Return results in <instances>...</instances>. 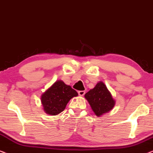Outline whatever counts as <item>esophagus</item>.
I'll return each instance as SVG.
<instances>
[{
	"instance_id": "34e87169",
	"label": "esophagus",
	"mask_w": 153,
	"mask_h": 153,
	"mask_svg": "<svg viewBox=\"0 0 153 153\" xmlns=\"http://www.w3.org/2000/svg\"><path fill=\"white\" fill-rule=\"evenodd\" d=\"M78 94L80 96H83L85 95V91H80L78 92Z\"/></svg>"
}]
</instances>
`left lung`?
Listing matches in <instances>:
<instances>
[{
	"label": "left lung",
	"mask_w": 153,
	"mask_h": 153,
	"mask_svg": "<svg viewBox=\"0 0 153 153\" xmlns=\"http://www.w3.org/2000/svg\"><path fill=\"white\" fill-rule=\"evenodd\" d=\"M85 98L98 117L109 112L116 103L111 94L102 81L98 82L94 88L85 93Z\"/></svg>",
	"instance_id": "8db88e82"
}]
</instances>
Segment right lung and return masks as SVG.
<instances>
[{
	"instance_id": "add662e5",
	"label": "right lung",
	"mask_w": 153,
	"mask_h": 153,
	"mask_svg": "<svg viewBox=\"0 0 153 153\" xmlns=\"http://www.w3.org/2000/svg\"><path fill=\"white\" fill-rule=\"evenodd\" d=\"M78 96L77 92L61 80L56 81L41 96V102L46 114L56 116L64 111L69 101Z\"/></svg>"
}]
</instances>
